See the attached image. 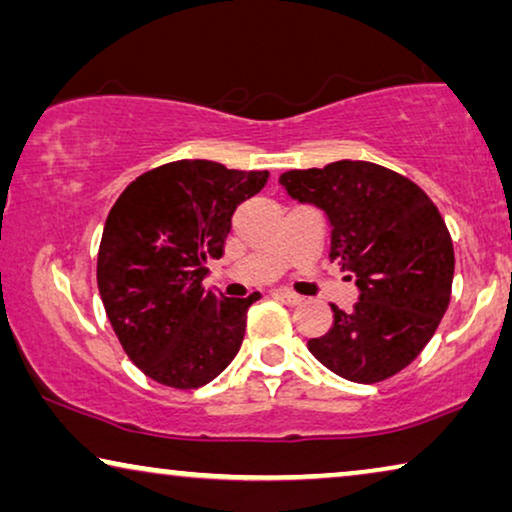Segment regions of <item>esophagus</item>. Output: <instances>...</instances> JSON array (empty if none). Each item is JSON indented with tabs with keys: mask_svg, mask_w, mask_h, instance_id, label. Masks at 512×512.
I'll return each mask as SVG.
<instances>
[{
	"mask_svg": "<svg viewBox=\"0 0 512 512\" xmlns=\"http://www.w3.org/2000/svg\"><path fill=\"white\" fill-rule=\"evenodd\" d=\"M275 296H277L279 300H282V303L291 305V307H293V305H300V303H303V298L296 296V293H291V291H277Z\"/></svg>",
	"mask_w": 512,
	"mask_h": 512,
	"instance_id": "obj_1",
	"label": "esophagus"
}]
</instances>
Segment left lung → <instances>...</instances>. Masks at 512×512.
Returning <instances> with one entry per match:
<instances>
[{
	"mask_svg": "<svg viewBox=\"0 0 512 512\" xmlns=\"http://www.w3.org/2000/svg\"><path fill=\"white\" fill-rule=\"evenodd\" d=\"M291 198L331 221V261L356 277L352 312L307 342L314 359L349 382H384L422 354L450 305L454 247L433 200L403 174L366 160L289 170Z\"/></svg>",
	"mask_w": 512,
	"mask_h": 512,
	"instance_id": "8db88e82",
	"label": "left lung"
}]
</instances>
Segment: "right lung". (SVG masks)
Returning a JSON list of instances; mask_svg holds the SVG:
<instances>
[{
  "label": "right lung",
  "mask_w": 512,
  "mask_h": 512,
  "mask_svg": "<svg viewBox=\"0 0 512 512\" xmlns=\"http://www.w3.org/2000/svg\"><path fill=\"white\" fill-rule=\"evenodd\" d=\"M268 172L212 160H174L137 177L111 207L97 251V289L128 359L153 382L198 389L240 352L249 298L202 286L209 258L223 256L240 202Z\"/></svg>",
  "instance_id": "1"
}]
</instances>
